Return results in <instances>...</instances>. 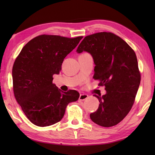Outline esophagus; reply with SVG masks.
Here are the masks:
<instances>
[{
	"label": "esophagus",
	"instance_id": "1",
	"mask_svg": "<svg viewBox=\"0 0 155 155\" xmlns=\"http://www.w3.org/2000/svg\"><path fill=\"white\" fill-rule=\"evenodd\" d=\"M88 96L87 94H81L80 97H79V100L80 101H84V100H86L87 98H88Z\"/></svg>",
	"mask_w": 155,
	"mask_h": 155
}]
</instances>
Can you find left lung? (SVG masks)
<instances>
[{"label": "left lung", "mask_w": 155, "mask_h": 155, "mask_svg": "<svg viewBox=\"0 0 155 155\" xmlns=\"http://www.w3.org/2000/svg\"><path fill=\"white\" fill-rule=\"evenodd\" d=\"M91 53L95 64L93 78L104 86L106 94L98 98L97 110L91 119L101 127L114 126L124 119L135 101L140 72L133 49L123 39L110 32L85 37L77 50Z\"/></svg>", "instance_id": "8db88e82"}]
</instances>
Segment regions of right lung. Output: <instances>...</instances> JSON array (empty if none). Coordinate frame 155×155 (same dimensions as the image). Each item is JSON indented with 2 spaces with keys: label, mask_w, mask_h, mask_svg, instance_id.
I'll list each match as a JSON object with an SVG mask.
<instances>
[{
  "label": "right lung",
  "mask_w": 155,
  "mask_h": 155,
  "mask_svg": "<svg viewBox=\"0 0 155 155\" xmlns=\"http://www.w3.org/2000/svg\"><path fill=\"white\" fill-rule=\"evenodd\" d=\"M83 37L67 38L42 35L24 46L12 67L13 92L17 103L32 123L47 127L60 121L67 105L77 101V91L62 92L52 83L64 58Z\"/></svg>",
  "instance_id": "add662e5"
}]
</instances>
